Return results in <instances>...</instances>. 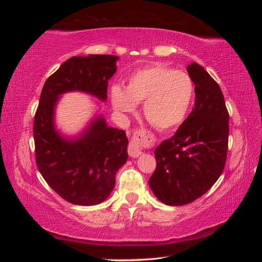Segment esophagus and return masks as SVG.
Listing matches in <instances>:
<instances>
[{"label": "esophagus", "mask_w": 262, "mask_h": 262, "mask_svg": "<svg viewBox=\"0 0 262 262\" xmlns=\"http://www.w3.org/2000/svg\"><path fill=\"white\" fill-rule=\"evenodd\" d=\"M152 142L154 136L148 130H137L134 136H133L129 145H128V154H129L130 157H139L142 154L143 148L150 147L152 144Z\"/></svg>", "instance_id": "obj_1"}]
</instances>
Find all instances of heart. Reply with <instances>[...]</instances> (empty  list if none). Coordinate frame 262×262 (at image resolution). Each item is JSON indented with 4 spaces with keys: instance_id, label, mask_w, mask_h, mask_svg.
<instances>
[{
    "instance_id": "1",
    "label": "heart",
    "mask_w": 262,
    "mask_h": 262,
    "mask_svg": "<svg viewBox=\"0 0 262 262\" xmlns=\"http://www.w3.org/2000/svg\"><path fill=\"white\" fill-rule=\"evenodd\" d=\"M194 96V83L183 70L164 64H151L133 73L126 86L113 85L110 97L113 108L120 114L133 113L137 103L143 113L159 129L180 125L188 113Z\"/></svg>"
}]
</instances>
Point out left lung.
<instances>
[{
    "label": "left lung",
    "mask_w": 262,
    "mask_h": 262,
    "mask_svg": "<svg viewBox=\"0 0 262 262\" xmlns=\"http://www.w3.org/2000/svg\"><path fill=\"white\" fill-rule=\"evenodd\" d=\"M194 83V108L171 139L155 150L149 186L159 201L184 206L211 188L227 161L229 113L221 88L200 64L187 67Z\"/></svg>",
    "instance_id": "left-lung-1"
}]
</instances>
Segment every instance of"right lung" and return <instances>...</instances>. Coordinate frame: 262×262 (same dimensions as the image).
<instances>
[{
	"label": "right lung",
	"mask_w": 262,
	"mask_h": 262,
	"mask_svg": "<svg viewBox=\"0 0 262 262\" xmlns=\"http://www.w3.org/2000/svg\"><path fill=\"white\" fill-rule=\"evenodd\" d=\"M118 60L115 55L73 56L43 84L33 122L35 162L50 187L73 205L95 206L110 196L115 174L127 162L128 139L125 130L108 127L101 114L77 136H63L55 127L56 105L73 91L106 101Z\"/></svg>",
	"instance_id": "obj_1"
}]
</instances>
